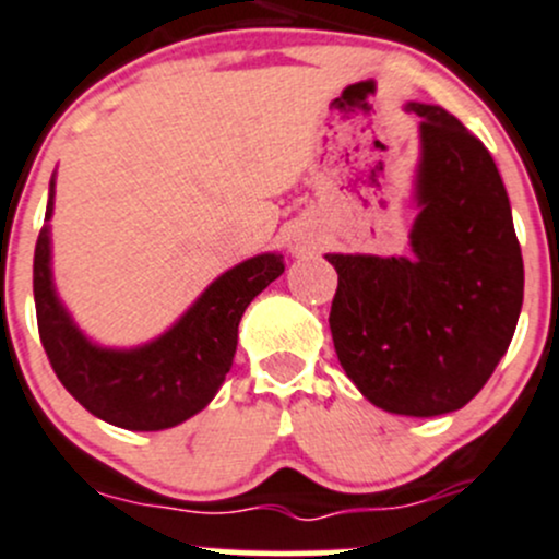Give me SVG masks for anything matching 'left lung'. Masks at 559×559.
Returning a JSON list of instances; mask_svg holds the SVG:
<instances>
[{"label":"left lung","instance_id":"8db88e82","mask_svg":"<svg viewBox=\"0 0 559 559\" xmlns=\"http://www.w3.org/2000/svg\"><path fill=\"white\" fill-rule=\"evenodd\" d=\"M421 116L414 257L326 253L337 270L330 330L359 392L400 416L471 403L509 352L524 264L509 194L476 134L438 105Z\"/></svg>","mask_w":559,"mask_h":559}]
</instances>
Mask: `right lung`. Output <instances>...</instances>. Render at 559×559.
<instances>
[{
  "label": "right lung",
  "mask_w": 559,
  "mask_h": 559,
  "mask_svg": "<svg viewBox=\"0 0 559 559\" xmlns=\"http://www.w3.org/2000/svg\"><path fill=\"white\" fill-rule=\"evenodd\" d=\"M53 213L50 178L45 222ZM284 273L281 253H259L218 275L178 321L138 348L94 346L59 302L50 275V229L35 246L37 330L50 368L86 411L123 430L154 432L200 414L224 384L248 302Z\"/></svg>",
  "instance_id": "right-lung-1"
}]
</instances>
